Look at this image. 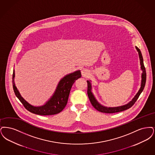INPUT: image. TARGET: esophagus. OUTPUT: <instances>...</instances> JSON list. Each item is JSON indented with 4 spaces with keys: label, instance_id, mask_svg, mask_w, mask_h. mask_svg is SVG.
I'll use <instances>...</instances> for the list:
<instances>
[{
    "label": "esophagus",
    "instance_id": "34e87169",
    "mask_svg": "<svg viewBox=\"0 0 155 155\" xmlns=\"http://www.w3.org/2000/svg\"><path fill=\"white\" fill-rule=\"evenodd\" d=\"M88 74V71L87 69H83L81 71L82 76H86Z\"/></svg>",
    "mask_w": 155,
    "mask_h": 155
}]
</instances>
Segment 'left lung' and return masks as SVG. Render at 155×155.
<instances>
[{
  "label": "left lung",
  "instance_id": "obj_1",
  "mask_svg": "<svg viewBox=\"0 0 155 155\" xmlns=\"http://www.w3.org/2000/svg\"><path fill=\"white\" fill-rule=\"evenodd\" d=\"M136 47V49L137 50V51H138V54H139V57H140V64L141 65V69L143 71L142 74V82L141 86V88L140 89V90L138 91V93L135 96L134 98L133 99V100L130 102L128 104L121 106V107H114V108H107V107H105L102 106L100 105L97 100H95L94 95L93 94V93H91V83L89 81H87V94L88 97L89 98V100L90 101L91 104H92V105L93 106V107L97 109L98 111L101 112L102 113H105V114H114V113H116V112H121L125 110H127L130 108H131L134 104L135 102L138 100L139 96L141 94L142 91H143V88L145 87V83H146V79H147V74H146V70H145V68L143 64V57L142 55L141 52L140 51V50L137 47Z\"/></svg>",
  "mask_w": 155,
  "mask_h": 155
}]
</instances>
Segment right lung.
<instances>
[{
	"mask_svg": "<svg viewBox=\"0 0 155 155\" xmlns=\"http://www.w3.org/2000/svg\"><path fill=\"white\" fill-rule=\"evenodd\" d=\"M14 70L13 74L14 91L16 97L19 99L25 108L30 112L35 114L47 116L58 114L64 109L67 104L69 93L73 84L78 79L81 78V71H78L72 74H68L62 78L59 82L54 95L51 98L47 101L45 105L39 107L32 106L21 96L14 82Z\"/></svg>",
	"mask_w": 155,
	"mask_h": 155,
	"instance_id": "obj_1",
	"label": "right lung"
}]
</instances>
